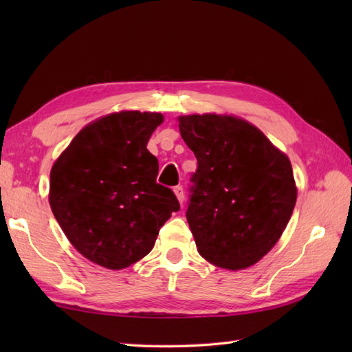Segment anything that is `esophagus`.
Here are the masks:
<instances>
[{
    "label": "esophagus",
    "mask_w": 352,
    "mask_h": 352,
    "mask_svg": "<svg viewBox=\"0 0 352 352\" xmlns=\"http://www.w3.org/2000/svg\"><path fill=\"white\" fill-rule=\"evenodd\" d=\"M174 192H175V195H177V198H178V201H180V204H183V203H184V190H183L182 186H175Z\"/></svg>",
    "instance_id": "1"
}]
</instances>
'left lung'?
Here are the masks:
<instances>
[{
	"label": "left lung",
	"mask_w": 352,
	"mask_h": 352,
	"mask_svg": "<svg viewBox=\"0 0 352 352\" xmlns=\"http://www.w3.org/2000/svg\"><path fill=\"white\" fill-rule=\"evenodd\" d=\"M178 122L198 162L186 212L198 252L231 271L257 263L296 203L289 157L241 118L206 113Z\"/></svg>",
	"instance_id": "8db88e82"
}]
</instances>
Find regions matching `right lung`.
<instances>
[{
  "mask_svg": "<svg viewBox=\"0 0 352 352\" xmlns=\"http://www.w3.org/2000/svg\"><path fill=\"white\" fill-rule=\"evenodd\" d=\"M163 115L119 111L86 125L52 164L50 206L81 256L122 269L153 250L180 203L146 145Z\"/></svg>",
  "mask_w": 352,
  "mask_h": 352,
  "instance_id": "right-lung-1",
  "label": "right lung"
}]
</instances>
